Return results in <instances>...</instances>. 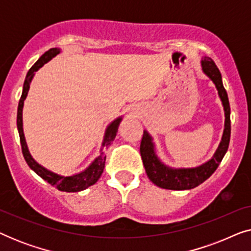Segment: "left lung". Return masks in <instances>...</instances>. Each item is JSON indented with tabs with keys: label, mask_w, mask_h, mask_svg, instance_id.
I'll list each match as a JSON object with an SVG mask.
<instances>
[{
	"label": "left lung",
	"mask_w": 251,
	"mask_h": 251,
	"mask_svg": "<svg viewBox=\"0 0 251 251\" xmlns=\"http://www.w3.org/2000/svg\"><path fill=\"white\" fill-rule=\"evenodd\" d=\"M201 66L203 73L216 85L223 107H224L225 126L222 142L219 143V146L216 150L214 156L205 163L201 164V166L195 168H171L164 164L159 159V156L156 155L155 144L153 143L152 136L146 130H144L142 143H140V155H142L147 177L150 178V180L153 184H155L156 186L161 188L184 191L199 186L215 173L219 163L222 162L223 157L227 152L229 137H231V120H229L231 108H229L227 92H226L224 85H223L221 72H219L211 58H202Z\"/></svg>",
	"instance_id": "1"
}]
</instances>
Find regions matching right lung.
Wrapping results in <instances>:
<instances>
[{
	"instance_id": "obj_1",
	"label": "right lung",
	"mask_w": 251,
	"mask_h": 251,
	"mask_svg": "<svg viewBox=\"0 0 251 251\" xmlns=\"http://www.w3.org/2000/svg\"><path fill=\"white\" fill-rule=\"evenodd\" d=\"M59 53H60V49H58V48H52V49L48 50L47 52L43 53L42 56L40 57V59L37 60L32 67H30L28 73H27L25 82H24L23 94L18 104V112H17V128H18V132L20 137L23 155L25 157L26 162L29 166L30 169H32L35 174L39 175L41 178H43L44 180L48 181V183L52 185V186L57 187L59 191L80 192V191L85 190V188H88L89 186H91V185L96 184L99 178H100L102 171H104L105 161H106V156L104 155V152H101L100 150V154H99V155L92 161L91 164L87 168V169L81 171V173L72 175V176H61V175H58L56 173H52V171L46 169V168L41 166V164L37 163L36 161L33 159V156L30 155L28 151V147H27L25 135H24V129H23L24 101H25L27 94H28L30 82H32L34 75H35V72L39 71L44 64H47L48 61L51 60L53 57H56L57 54ZM121 121H122V116H120V118L115 119L114 121L109 123L107 128H106L101 147H107L111 145L112 142L115 138L120 122Z\"/></svg>"
}]
</instances>
